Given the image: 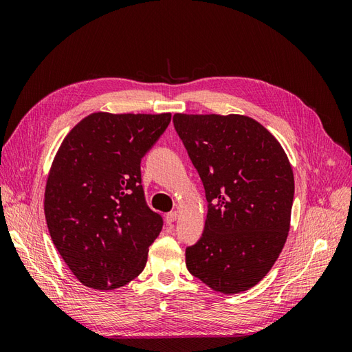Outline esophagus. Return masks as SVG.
<instances>
[{
    "label": "esophagus",
    "instance_id": "1",
    "mask_svg": "<svg viewBox=\"0 0 352 352\" xmlns=\"http://www.w3.org/2000/svg\"><path fill=\"white\" fill-rule=\"evenodd\" d=\"M177 217H179L177 211L167 212V214H166V221H167V223H173V221H176V220H177Z\"/></svg>",
    "mask_w": 352,
    "mask_h": 352
}]
</instances>
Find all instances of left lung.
<instances>
[{
    "instance_id": "obj_1",
    "label": "left lung",
    "mask_w": 352,
    "mask_h": 352,
    "mask_svg": "<svg viewBox=\"0 0 352 352\" xmlns=\"http://www.w3.org/2000/svg\"><path fill=\"white\" fill-rule=\"evenodd\" d=\"M173 124L208 202L202 236L186 248V267L217 292L248 291L270 272L289 232V160L248 116L176 113Z\"/></svg>"
}]
</instances>
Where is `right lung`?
I'll return each instance as SVG.
<instances>
[{"label":"right lung","mask_w":352,"mask_h":352,"mask_svg":"<svg viewBox=\"0 0 352 352\" xmlns=\"http://www.w3.org/2000/svg\"><path fill=\"white\" fill-rule=\"evenodd\" d=\"M172 119L98 111L63 140L47 177L44 211L52 243L88 287L111 291L144 270L163 219L148 208L141 158Z\"/></svg>","instance_id":"obj_1"}]
</instances>
